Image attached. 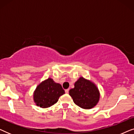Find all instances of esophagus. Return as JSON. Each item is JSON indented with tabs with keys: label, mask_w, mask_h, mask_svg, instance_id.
Here are the masks:
<instances>
[{
	"label": "esophagus",
	"mask_w": 134,
	"mask_h": 134,
	"mask_svg": "<svg viewBox=\"0 0 134 134\" xmlns=\"http://www.w3.org/2000/svg\"><path fill=\"white\" fill-rule=\"evenodd\" d=\"M65 93H69V89L65 90Z\"/></svg>",
	"instance_id": "obj_1"
}]
</instances>
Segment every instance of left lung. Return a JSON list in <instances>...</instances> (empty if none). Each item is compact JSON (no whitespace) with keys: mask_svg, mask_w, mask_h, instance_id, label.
Returning a JSON list of instances; mask_svg holds the SVG:
<instances>
[{"mask_svg":"<svg viewBox=\"0 0 134 134\" xmlns=\"http://www.w3.org/2000/svg\"><path fill=\"white\" fill-rule=\"evenodd\" d=\"M69 94L79 107L91 109L96 105L100 98L98 88L91 81L80 77L74 83V88L69 91Z\"/></svg>","mask_w":134,"mask_h":134,"instance_id":"8db88e82","label":"left lung"}]
</instances>
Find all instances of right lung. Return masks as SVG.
<instances>
[{
    "label": "right lung",
    "instance_id": "right-lung-1",
    "mask_svg": "<svg viewBox=\"0 0 134 134\" xmlns=\"http://www.w3.org/2000/svg\"><path fill=\"white\" fill-rule=\"evenodd\" d=\"M65 90L60 83H56L52 79L48 78L36 87L34 93V100L37 106L41 108L51 107L58 101Z\"/></svg>",
    "mask_w": 134,
    "mask_h": 134
}]
</instances>
